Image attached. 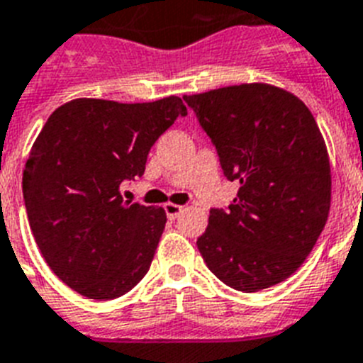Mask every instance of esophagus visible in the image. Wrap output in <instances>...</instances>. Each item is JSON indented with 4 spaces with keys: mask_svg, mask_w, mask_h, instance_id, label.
I'll return each mask as SVG.
<instances>
[{
    "mask_svg": "<svg viewBox=\"0 0 363 363\" xmlns=\"http://www.w3.org/2000/svg\"><path fill=\"white\" fill-rule=\"evenodd\" d=\"M184 211V208L182 206H178V203H164V213H167V217L170 218V220H174L176 217H179V213Z\"/></svg>",
    "mask_w": 363,
    "mask_h": 363,
    "instance_id": "1",
    "label": "esophagus"
}]
</instances>
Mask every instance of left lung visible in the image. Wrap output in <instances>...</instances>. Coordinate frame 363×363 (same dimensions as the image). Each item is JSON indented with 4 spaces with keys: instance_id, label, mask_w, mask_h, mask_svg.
Returning <instances> with one entry per match:
<instances>
[{
    "instance_id": "left-lung-1",
    "label": "left lung",
    "mask_w": 363,
    "mask_h": 363,
    "mask_svg": "<svg viewBox=\"0 0 363 363\" xmlns=\"http://www.w3.org/2000/svg\"><path fill=\"white\" fill-rule=\"evenodd\" d=\"M217 148L230 182L228 209H211L196 241L215 277L254 293L301 267L330 211V161L319 125L295 94L242 83L184 96Z\"/></svg>"
}]
</instances>
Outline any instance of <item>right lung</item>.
<instances>
[{
    "label": "right lung",
    "instance_id": "add662e5",
    "mask_svg": "<svg viewBox=\"0 0 363 363\" xmlns=\"http://www.w3.org/2000/svg\"><path fill=\"white\" fill-rule=\"evenodd\" d=\"M185 115L178 96L148 104L77 98L38 133L22 178L27 218L50 269L79 295L111 301L148 272L167 215L128 202L121 187L145 174L150 148Z\"/></svg>",
    "mask_w": 363,
    "mask_h": 363
}]
</instances>
